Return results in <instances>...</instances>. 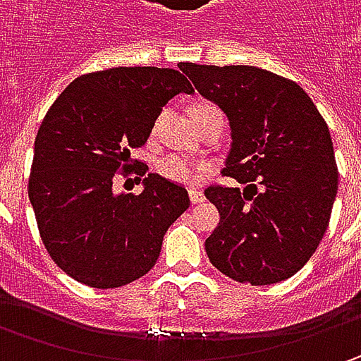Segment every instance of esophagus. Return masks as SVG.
<instances>
[{
	"label": "esophagus",
	"mask_w": 361,
	"mask_h": 361,
	"mask_svg": "<svg viewBox=\"0 0 361 361\" xmlns=\"http://www.w3.org/2000/svg\"><path fill=\"white\" fill-rule=\"evenodd\" d=\"M188 197H190V202H202L204 201V195H202V190H197V188H192V190H188Z\"/></svg>",
	"instance_id": "esophagus-1"
}]
</instances>
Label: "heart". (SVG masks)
<instances>
[{
  "label": "heart",
  "instance_id": "obj_1",
  "mask_svg": "<svg viewBox=\"0 0 361 361\" xmlns=\"http://www.w3.org/2000/svg\"><path fill=\"white\" fill-rule=\"evenodd\" d=\"M204 108H213V106H201V108H197V112L204 110ZM157 171L160 176L178 183V185H197V183H201L202 176L209 173V164L199 162V160L185 159L178 154H166L157 162Z\"/></svg>",
  "mask_w": 361,
  "mask_h": 361
}]
</instances>
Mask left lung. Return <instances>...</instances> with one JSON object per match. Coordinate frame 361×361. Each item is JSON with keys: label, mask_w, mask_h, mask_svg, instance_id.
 <instances>
[{"label": "left lung", "mask_w": 361, "mask_h": 361, "mask_svg": "<svg viewBox=\"0 0 361 361\" xmlns=\"http://www.w3.org/2000/svg\"><path fill=\"white\" fill-rule=\"evenodd\" d=\"M178 68L227 114L233 145L223 174L245 185L204 188L221 215L204 241L209 261L239 283L283 281L315 253L338 195L326 120L299 84L267 70Z\"/></svg>", "instance_id": "obj_1"}]
</instances>
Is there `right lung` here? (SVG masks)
Instances as JSON below:
<instances>
[{
	"mask_svg": "<svg viewBox=\"0 0 361 361\" xmlns=\"http://www.w3.org/2000/svg\"><path fill=\"white\" fill-rule=\"evenodd\" d=\"M180 92L192 86L171 68H110L76 78L49 106L27 195L49 257L72 279L114 289L154 267L164 233L190 204L187 188L154 173L136 197L114 195L112 183L145 176L148 166L130 150Z\"/></svg>",
	"mask_w": 361,
	"mask_h": 361,
	"instance_id": "1",
	"label": "right lung"
}]
</instances>
